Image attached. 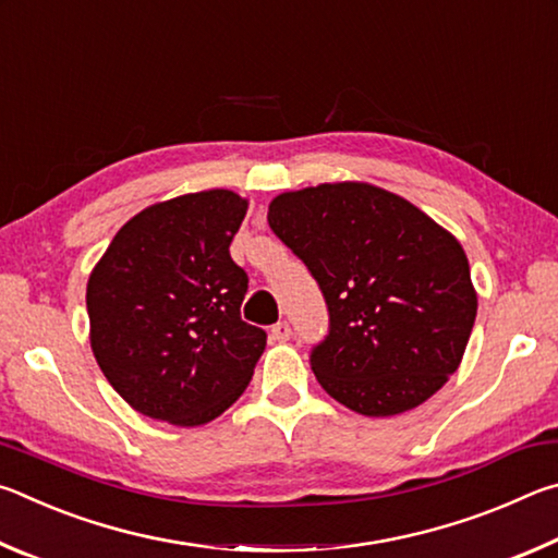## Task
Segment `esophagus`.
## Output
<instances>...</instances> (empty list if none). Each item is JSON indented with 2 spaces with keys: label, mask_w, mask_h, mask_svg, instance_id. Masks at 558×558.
<instances>
[{
  "label": "esophagus",
  "mask_w": 558,
  "mask_h": 558,
  "mask_svg": "<svg viewBox=\"0 0 558 558\" xmlns=\"http://www.w3.org/2000/svg\"><path fill=\"white\" fill-rule=\"evenodd\" d=\"M290 335H292V329H290L288 323H278V325H272V329H270V337L276 339V342H288Z\"/></svg>",
  "instance_id": "34e87169"
}]
</instances>
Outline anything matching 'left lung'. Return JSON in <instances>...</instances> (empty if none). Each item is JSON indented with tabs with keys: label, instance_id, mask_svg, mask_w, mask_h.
<instances>
[{
	"label": "left lung",
	"instance_id": "1",
	"mask_svg": "<svg viewBox=\"0 0 558 558\" xmlns=\"http://www.w3.org/2000/svg\"><path fill=\"white\" fill-rule=\"evenodd\" d=\"M268 223L325 295L329 332L310 364L332 399L384 418L428 401L456 374L477 315L456 235L364 182L280 194Z\"/></svg>",
	"mask_w": 558,
	"mask_h": 558
}]
</instances>
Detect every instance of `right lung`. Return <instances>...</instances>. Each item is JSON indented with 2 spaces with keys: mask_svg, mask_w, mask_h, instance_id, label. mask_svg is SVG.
<instances>
[{
  "mask_svg": "<svg viewBox=\"0 0 558 558\" xmlns=\"http://www.w3.org/2000/svg\"><path fill=\"white\" fill-rule=\"evenodd\" d=\"M248 202L229 189L147 206L122 226L86 290L90 347L132 409L204 426L248 386L266 332L241 319L248 276L229 245Z\"/></svg>",
  "mask_w": 558,
  "mask_h": 558,
  "instance_id": "right-lung-1",
  "label": "right lung"
}]
</instances>
